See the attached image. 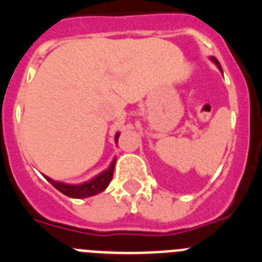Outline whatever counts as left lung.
<instances>
[{"label":"left lung","instance_id":"obj_1","mask_svg":"<svg viewBox=\"0 0 262 262\" xmlns=\"http://www.w3.org/2000/svg\"><path fill=\"white\" fill-rule=\"evenodd\" d=\"M211 60H212V61L215 62V64H216V66H217V68L221 69V72H222V67H221V64H219V61H217V60L215 59V57H211Z\"/></svg>","mask_w":262,"mask_h":262}]
</instances>
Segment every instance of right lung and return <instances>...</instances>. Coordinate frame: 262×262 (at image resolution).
Wrapping results in <instances>:
<instances>
[{
  "label": "right lung",
  "mask_w": 262,
  "mask_h": 262,
  "mask_svg": "<svg viewBox=\"0 0 262 262\" xmlns=\"http://www.w3.org/2000/svg\"><path fill=\"white\" fill-rule=\"evenodd\" d=\"M118 139H119V133H117V135H115V143H118ZM115 161H117V159L113 160L110 166L106 170H103L102 173H99L98 176L92 178L90 181L80 185L64 184V182L53 181L52 178L47 177V176H45V177L55 189H57L64 195L71 196V198H86V196H92L101 193V191H103L108 186L111 178H113V173H114Z\"/></svg>",
  "instance_id": "right-lung-1"
}]
</instances>
